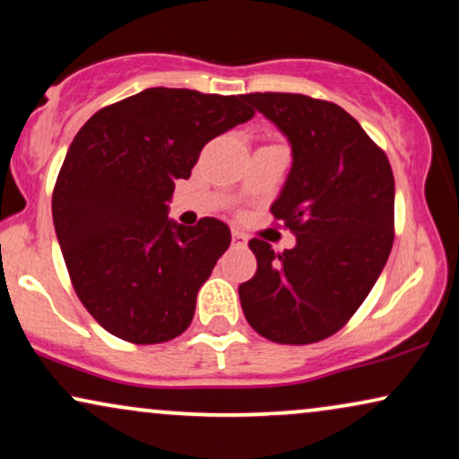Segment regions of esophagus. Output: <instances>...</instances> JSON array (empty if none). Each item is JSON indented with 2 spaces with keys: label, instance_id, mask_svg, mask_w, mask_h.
<instances>
[{
  "label": "esophagus",
  "instance_id": "34e87169",
  "mask_svg": "<svg viewBox=\"0 0 459 459\" xmlns=\"http://www.w3.org/2000/svg\"><path fill=\"white\" fill-rule=\"evenodd\" d=\"M231 240H234V244H238V247H244V244L248 242V238L244 236L240 230H231Z\"/></svg>",
  "mask_w": 459,
  "mask_h": 459
}]
</instances>
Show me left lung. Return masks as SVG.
<instances>
[{
    "instance_id": "1",
    "label": "left lung",
    "mask_w": 459,
    "mask_h": 459,
    "mask_svg": "<svg viewBox=\"0 0 459 459\" xmlns=\"http://www.w3.org/2000/svg\"><path fill=\"white\" fill-rule=\"evenodd\" d=\"M292 148L272 204L297 247L253 238L256 273L238 288L244 317L280 344L324 341L353 317L394 240V178L386 154L338 104L303 93H247Z\"/></svg>"
}]
</instances>
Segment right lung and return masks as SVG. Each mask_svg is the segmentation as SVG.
I'll return each mask as SVG.
<instances>
[{"label": "right lung", "mask_w": 459, "mask_h": 459, "mask_svg": "<svg viewBox=\"0 0 459 459\" xmlns=\"http://www.w3.org/2000/svg\"><path fill=\"white\" fill-rule=\"evenodd\" d=\"M253 117L242 96L150 87L74 135L56 179L54 228L74 292L106 332L156 344L192 324L231 234L215 217L171 221L169 200L204 143Z\"/></svg>", "instance_id": "right-lung-1"}]
</instances>
